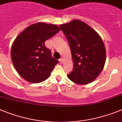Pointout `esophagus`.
<instances>
[{
  "label": "esophagus",
  "instance_id": "esophagus-1",
  "mask_svg": "<svg viewBox=\"0 0 122 122\" xmlns=\"http://www.w3.org/2000/svg\"><path fill=\"white\" fill-rule=\"evenodd\" d=\"M59 61H60V62H61V64H62V62H63V61H62V58H61V59H60V60H59Z\"/></svg>",
  "mask_w": 122,
  "mask_h": 122
}]
</instances>
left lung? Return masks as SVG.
I'll return each instance as SVG.
<instances>
[{"instance_id": "8db88e82", "label": "left lung", "mask_w": 122, "mask_h": 122, "mask_svg": "<svg viewBox=\"0 0 122 122\" xmlns=\"http://www.w3.org/2000/svg\"><path fill=\"white\" fill-rule=\"evenodd\" d=\"M71 47L74 62L69 79L79 85L90 83L98 77L104 67L106 48L102 39L92 27L80 20L60 24Z\"/></svg>"}]
</instances>
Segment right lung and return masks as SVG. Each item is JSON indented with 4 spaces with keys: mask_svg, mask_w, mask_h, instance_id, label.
<instances>
[{
    "mask_svg": "<svg viewBox=\"0 0 122 122\" xmlns=\"http://www.w3.org/2000/svg\"><path fill=\"white\" fill-rule=\"evenodd\" d=\"M61 30L56 24L36 23L17 36L11 48V58L17 72L30 83L47 79L58 63L45 42Z\"/></svg>",
    "mask_w": 122,
    "mask_h": 122,
    "instance_id": "right-lung-1",
    "label": "right lung"
}]
</instances>
